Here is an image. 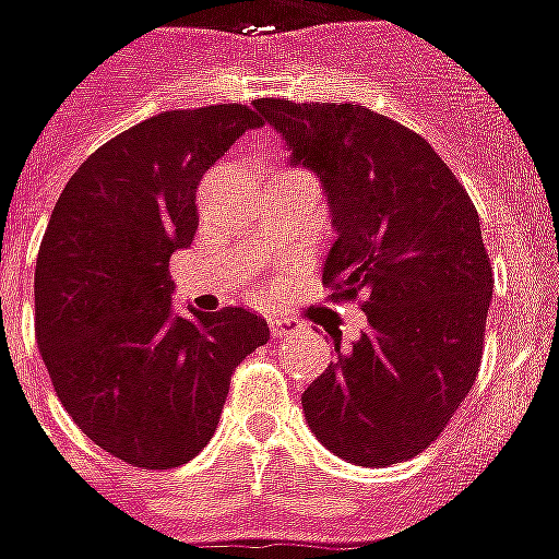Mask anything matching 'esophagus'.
Returning a JSON list of instances; mask_svg holds the SVG:
<instances>
[{
	"label": "esophagus",
	"instance_id": "esophagus-1",
	"mask_svg": "<svg viewBox=\"0 0 559 559\" xmlns=\"http://www.w3.org/2000/svg\"><path fill=\"white\" fill-rule=\"evenodd\" d=\"M270 330L275 338H284V335H289L295 330V321L293 319H270Z\"/></svg>",
	"mask_w": 559,
	"mask_h": 559
}]
</instances>
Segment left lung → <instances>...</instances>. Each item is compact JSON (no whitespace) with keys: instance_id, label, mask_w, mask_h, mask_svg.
<instances>
[{"instance_id":"left-lung-1","label":"left lung","mask_w":559,"mask_h":559,"mask_svg":"<svg viewBox=\"0 0 559 559\" xmlns=\"http://www.w3.org/2000/svg\"><path fill=\"white\" fill-rule=\"evenodd\" d=\"M293 163L319 171L335 243L333 301H358L367 330L301 393L312 433L356 465L413 460L474 388L493 266L479 215L421 134L367 106L255 99Z\"/></svg>"}]
</instances>
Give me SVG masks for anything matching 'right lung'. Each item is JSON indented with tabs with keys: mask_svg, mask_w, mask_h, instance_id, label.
I'll return each instance as SVG.
<instances>
[{
	"mask_svg": "<svg viewBox=\"0 0 559 559\" xmlns=\"http://www.w3.org/2000/svg\"><path fill=\"white\" fill-rule=\"evenodd\" d=\"M249 106L160 111L108 140L68 180L39 243L36 344L76 428L126 465L201 453L235 367L270 326L243 307H171L169 258L198 233V186L247 129Z\"/></svg>",
	"mask_w": 559,
	"mask_h": 559,
	"instance_id": "right-lung-1",
	"label": "right lung"
}]
</instances>
